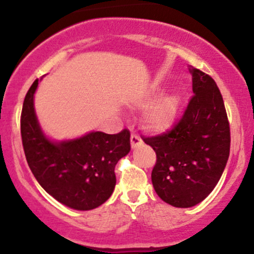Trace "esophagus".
Instances as JSON below:
<instances>
[{"mask_svg":"<svg viewBox=\"0 0 254 254\" xmlns=\"http://www.w3.org/2000/svg\"><path fill=\"white\" fill-rule=\"evenodd\" d=\"M130 141H131V147H132V148H135V147H137V145H138V144L142 143L141 137H139L138 135H136V133H131Z\"/></svg>","mask_w":254,"mask_h":254,"instance_id":"1","label":"esophagus"}]
</instances>
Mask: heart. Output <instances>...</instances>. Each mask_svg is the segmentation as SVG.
<instances>
[{
  "instance_id": "1",
  "label": "heart",
  "mask_w": 254,
  "mask_h": 254,
  "mask_svg": "<svg viewBox=\"0 0 254 254\" xmlns=\"http://www.w3.org/2000/svg\"><path fill=\"white\" fill-rule=\"evenodd\" d=\"M178 105H179V101L174 95H168V97L160 99L148 115L149 124L155 129H167L174 122Z\"/></svg>"
}]
</instances>
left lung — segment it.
Instances as JSON below:
<instances>
[{
  "label": "left lung",
  "mask_w": 254,
  "mask_h": 254,
  "mask_svg": "<svg viewBox=\"0 0 254 254\" xmlns=\"http://www.w3.org/2000/svg\"><path fill=\"white\" fill-rule=\"evenodd\" d=\"M190 70L193 95L179 121L164 133L141 136L156 153L154 189L177 208H190L209 196L230 150L229 122L216 82L199 69Z\"/></svg>",
  "instance_id": "8db88e82"
}]
</instances>
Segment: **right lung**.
<instances>
[{"mask_svg":"<svg viewBox=\"0 0 254 254\" xmlns=\"http://www.w3.org/2000/svg\"><path fill=\"white\" fill-rule=\"evenodd\" d=\"M34 81L22 105L20 127L25 156L42 188L58 202L76 210H92L109 199L116 185L115 167L130 151V131H94L72 141L54 143L38 124Z\"/></svg>","mask_w":254,"mask_h":254,"instance_id":"obj_1","label":"right lung"}]
</instances>
